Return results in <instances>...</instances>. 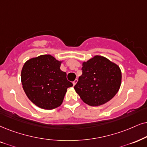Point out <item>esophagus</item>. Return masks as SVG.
<instances>
[{
	"instance_id": "esophagus-1",
	"label": "esophagus",
	"mask_w": 147,
	"mask_h": 147,
	"mask_svg": "<svg viewBox=\"0 0 147 147\" xmlns=\"http://www.w3.org/2000/svg\"><path fill=\"white\" fill-rule=\"evenodd\" d=\"M77 81H78L77 79H75V81H74L73 82H72V84H73V85H76V83H77Z\"/></svg>"
}]
</instances>
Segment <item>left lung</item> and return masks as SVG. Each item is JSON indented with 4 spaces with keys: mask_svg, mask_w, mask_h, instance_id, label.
I'll return each mask as SVG.
<instances>
[{
    "mask_svg": "<svg viewBox=\"0 0 147 147\" xmlns=\"http://www.w3.org/2000/svg\"><path fill=\"white\" fill-rule=\"evenodd\" d=\"M121 82V72L117 65L96 55L83 63L82 75L74 88L85 103L97 107L116 95Z\"/></svg>",
    "mask_w": 147,
    "mask_h": 147,
    "instance_id": "left-lung-1",
    "label": "left lung"
}]
</instances>
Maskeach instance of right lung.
<instances>
[{"instance_id":"1","label":"right lung","mask_w":147,"mask_h":147,"mask_svg":"<svg viewBox=\"0 0 147 147\" xmlns=\"http://www.w3.org/2000/svg\"><path fill=\"white\" fill-rule=\"evenodd\" d=\"M61 62L50 55L28 60L22 70L23 89L37 107L51 110L62 105L68 87L72 83L60 70Z\"/></svg>"}]
</instances>
